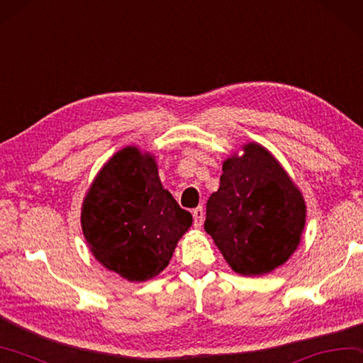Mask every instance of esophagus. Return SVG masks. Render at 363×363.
Masks as SVG:
<instances>
[{
	"instance_id": "34e87169",
	"label": "esophagus",
	"mask_w": 363,
	"mask_h": 363,
	"mask_svg": "<svg viewBox=\"0 0 363 363\" xmlns=\"http://www.w3.org/2000/svg\"><path fill=\"white\" fill-rule=\"evenodd\" d=\"M192 214H194V225H195V228H201V225H203V220H204L203 208H201V206L195 208V209L192 211Z\"/></svg>"
}]
</instances>
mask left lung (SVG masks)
<instances>
[{
	"instance_id": "obj_1",
	"label": "left lung",
	"mask_w": 363,
	"mask_h": 363,
	"mask_svg": "<svg viewBox=\"0 0 363 363\" xmlns=\"http://www.w3.org/2000/svg\"><path fill=\"white\" fill-rule=\"evenodd\" d=\"M220 187L206 203L204 230L230 268L262 276L291 259L306 223V203L278 159L259 143L223 160Z\"/></svg>"
}]
</instances>
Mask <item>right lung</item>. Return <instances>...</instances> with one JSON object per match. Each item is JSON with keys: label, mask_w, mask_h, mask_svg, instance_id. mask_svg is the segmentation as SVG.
I'll return each mask as SVG.
<instances>
[{"label": "right lung", "mask_w": 363, "mask_h": 363, "mask_svg": "<svg viewBox=\"0 0 363 363\" xmlns=\"http://www.w3.org/2000/svg\"><path fill=\"white\" fill-rule=\"evenodd\" d=\"M192 222L162 186L155 155L138 146L117 150L103 164L81 208L90 252L130 282L160 274Z\"/></svg>", "instance_id": "right-lung-1"}]
</instances>
